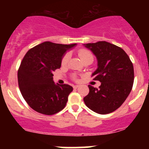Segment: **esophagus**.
<instances>
[{
    "instance_id": "1",
    "label": "esophagus",
    "mask_w": 149,
    "mask_h": 149,
    "mask_svg": "<svg viewBox=\"0 0 149 149\" xmlns=\"http://www.w3.org/2000/svg\"><path fill=\"white\" fill-rule=\"evenodd\" d=\"M73 88H74V89H77V88H78V87H79V85H73Z\"/></svg>"
}]
</instances>
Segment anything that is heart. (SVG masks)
<instances>
[{
	"instance_id": "b5f03b06",
	"label": "heart",
	"mask_w": 149,
	"mask_h": 149,
	"mask_svg": "<svg viewBox=\"0 0 149 149\" xmlns=\"http://www.w3.org/2000/svg\"><path fill=\"white\" fill-rule=\"evenodd\" d=\"M78 56H79L80 59L82 61L85 60V59H88V58H92L93 59V57H92V54L91 52H89L87 49H80L78 51ZM69 54H65V55L63 57L62 59H61V64L62 65H66L67 64L68 61H69Z\"/></svg>"
}]
</instances>
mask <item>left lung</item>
Wrapping results in <instances>:
<instances>
[{
  "instance_id": "left-lung-1",
  "label": "left lung",
  "mask_w": 149,
  "mask_h": 149,
  "mask_svg": "<svg viewBox=\"0 0 149 149\" xmlns=\"http://www.w3.org/2000/svg\"><path fill=\"white\" fill-rule=\"evenodd\" d=\"M97 58V68L92 73L101 82L99 88L88 85V95L83 98L85 105L94 112L107 114L123 104L134 83L133 64L120 47L106 41L83 44Z\"/></svg>"
}]
</instances>
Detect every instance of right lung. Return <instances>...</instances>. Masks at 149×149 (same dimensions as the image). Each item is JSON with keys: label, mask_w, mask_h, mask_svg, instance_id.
<instances>
[{"label": "right lung", "mask_w": 149, "mask_h": 149, "mask_svg": "<svg viewBox=\"0 0 149 149\" xmlns=\"http://www.w3.org/2000/svg\"><path fill=\"white\" fill-rule=\"evenodd\" d=\"M76 45L47 41L25 54L18 70V84L24 99L34 111L53 115L65 107L73 88L67 84H55L53 71L61 67L65 54Z\"/></svg>", "instance_id": "obj_1"}]
</instances>
